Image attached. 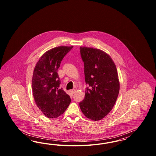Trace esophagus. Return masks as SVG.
<instances>
[{"label": "esophagus", "mask_w": 156, "mask_h": 156, "mask_svg": "<svg viewBox=\"0 0 156 156\" xmlns=\"http://www.w3.org/2000/svg\"><path fill=\"white\" fill-rule=\"evenodd\" d=\"M76 92V90L75 89H72V90H71V93L72 94H74Z\"/></svg>", "instance_id": "esophagus-1"}]
</instances>
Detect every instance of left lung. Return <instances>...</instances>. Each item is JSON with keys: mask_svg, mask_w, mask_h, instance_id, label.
<instances>
[{"mask_svg": "<svg viewBox=\"0 0 156 156\" xmlns=\"http://www.w3.org/2000/svg\"><path fill=\"white\" fill-rule=\"evenodd\" d=\"M80 53L88 87L80 107L87 118L100 120L111 111L118 97L117 69L110 55L99 49L81 47Z\"/></svg>", "mask_w": 156, "mask_h": 156, "instance_id": "left-lung-1", "label": "left lung"}]
</instances>
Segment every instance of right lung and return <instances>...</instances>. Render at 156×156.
Here are the masks:
<instances>
[{"mask_svg": "<svg viewBox=\"0 0 156 156\" xmlns=\"http://www.w3.org/2000/svg\"><path fill=\"white\" fill-rule=\"evenodd\" d=\"M73 46H59L45 52L34 68L32 89L39 109L48 118L61 115L71 103L70 97L62 88L57 71L61 61Z\"/></svg>", "mask_w": 156, "mask_h": 156, "instance_id": "obj_1", "label": "right lung"}]
</instances>
